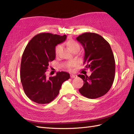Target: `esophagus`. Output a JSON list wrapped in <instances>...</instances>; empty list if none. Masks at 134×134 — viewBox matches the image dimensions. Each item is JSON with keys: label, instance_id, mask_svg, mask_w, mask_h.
I'll return each instance as SVG.
<instances>
[{"label": "esophagus", "instance_id": "34e87169", "mask_svg": "<svg viewBox=\"0 0 134 134\" xmlns=\"http://www.w3.org/2000/svg\"><path fill=\"white\" fill-rule=\"evenodd\" d=\"M76 77H77V76L75 75H73V74L70 75V78H76Z\"/></svg>", "mask_w": 134, "mask_h": 134}]
</instances>
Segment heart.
Returning a JSON list of instances; mask_svg holds the SVG:
<instances>
[{"label": "heart", "mask_w": 134, "mask_h": 134, "mask_svg": "<svg viewBox=\"0 0 134 134\" xmlns=\"http://www.w3.org/2000/svg\"><path fill=\"white\" fill-rule=\"evenodd\" d=\"M66 44L68 45V46L70 48V49L72 52L74 51H79L80 49L79 44L76 41H74V40H69V41H68L66 43ZM61 48H62V46H61L60 44H59V45H58L56 47L55 52V55L56 56H58L59 54ZM74 66V64L72 63H68L65 64V67L70 70H71V69Z\"/></svg>", "instance_id": "b5f03b06"}]
</instances>
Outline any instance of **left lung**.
Returning a JSON list of instances; mask_svg holds the SVG:
<instances>
[{"label": "left lung", "instance_id": "8db88e82", "mask_svg": "<svg viewBox=\"0 0 134 134\" xmlns=\"http://www.w3.org/2000/svg\"><path fill=\"white\" fill-rule=\"evenodd\" d=\"M84 48V64L91 75H78L84 81L79 90L80 94L90 99L99 98L110 90L115 79V61L109 43L100 35L86 32L76 37Z\"/></svg>", "mask_w": 134, "mask_h": 134}]
</instances>
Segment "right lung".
Segmentation results:
<instances>
[{
	"label": "right lung",
	"mask_w": 134,
	"mask_h": 134,
	"mask_svg": "<svg viewBox=\"0 0 134 134\" xmlns=\"http://www.w3.org/2000/svg\"><path fill=\"white\" fill-rule=\"evenodd\" d=\"M66 35L41 33L28 42L22 55L21 81L26 95L39 104L51 102L59 94L62 84L70 78L65 71L47 78L46 72L51 62L55 59V46L63 42Z\"/></svg>",
	"instance_id": "add662e5"
}]
</instances>
